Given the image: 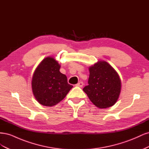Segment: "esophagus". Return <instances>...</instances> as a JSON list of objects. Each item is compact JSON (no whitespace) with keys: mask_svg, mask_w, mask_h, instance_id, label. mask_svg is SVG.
<instances>
[{"mask_svg":"<svg viewBox=\"0 0 149 149\" xmlns=\"http://www.w3.org/2000/svg\"><path fill=\"white\" fill-rule=\"evenodd\" d=\"M76 86H78V87H80V88H82L83 86V83L82 81H80L79 83H78V84H76Z\"/></svg>","mask_w":149,"mask_h":149,"instance_id":"esophagus-1","label":"esophagus"}]
</instances>
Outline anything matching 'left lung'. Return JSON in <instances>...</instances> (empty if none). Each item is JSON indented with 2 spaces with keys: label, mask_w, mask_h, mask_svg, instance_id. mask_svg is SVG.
Segmentation results:
<instances>
[{
  "label": "left lung",
  "mask_w": 149,
  "mask_h": 149,
  "mask_svg": "<svg viewBox=\"0 0 149 149\" xmlns=\"http://www.w3.org/2000/svg\"><path fill=\"white\" fill-rule=\"evenodd\" d=\"M88 85L83 88L94 105L100 109L110 107L118 100L121 80L115 69L105 61L89 67Z\"/></svg>",
  "instance_id": "1"
}]
</instances>
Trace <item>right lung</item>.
Returning a JSON list of instances; mask_svg holds the SVG:
<instances>
[{
  "label": "right lung",
  "mask_w": 149,
  "mask_h": 149,
  "mask_svg": "<svg viewBox=\"0 0 149 149\" xmlns=\"http://www.w3.org/2000/svg\"><path fill=\"white\" fill-rule=\"evenodd\" d=\"M60 65L53 56H47L35 69L31 88L35 100L40 104L52 107L66 97L73 86L67 81V77L60 71Z\"/></svg>",
  "instance_id": "1"
}]
</instances>
